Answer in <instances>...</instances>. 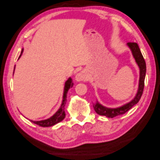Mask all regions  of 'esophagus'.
Instances as JSON below:
<instances>
[{"instance_id": "obj_1", "label": "esophagus", "mask_w": 160, "mask_h": 160, "mask_svg": "<svg viewBox=\"0 0 160 160\" xmlns=\"http://www.w3.org/2000/svg\"><path fill=\"white\" fill-rule=\"evenodd\" d=\"M76 80L77 81V82H82V81H86L88 79V77L87 75L85 74V72H81L78 73V74H77L76 76Z\"/></svg>"}]
</instances>
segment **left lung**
Instances as JSON below:
<instances>
[{
    "mask_svg": "<svg viewBox=\"0 0 160 160\" xmlns=\"http://www.w3.org/2000/svg\"><path fill=\"white\" fill-rule=\"evenodd\" d=\"M128 45L131 49L132 52L133 57L135 59L136 62L138 66L140 67V82H139V88L135 97L132 101L130 103L124 105L120 108H108L106 107H104L99 103H96L93 104V108L95 111L97 112L100 116H105L108 118H114L120 115H122L128 112L130 109H131L135 104H137L139 102L141 96L142 95L144 86H145V74H146V64L145 61L144 59V57L141 53L139 46L136 42H128Z\"/></svg>",
    "mask_w": 160,
    "mask_h": 160,
    "instance_id": "8db88e82",
    "label": "left lung"
}]
</instances>
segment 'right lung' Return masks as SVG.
Here are the masks:
<instances>
[{
  "instance_id": "add662e5",
  "label": "right lung",
  "mask_w": 160,
  "mask_h": 160,
  "mask_svg": "<svg viewBox=\"0 0 160 160\" xmlns=\"http://www.w3.org/2000/svg\"><path fill=\"white\" fill-rule=\"evenodd\" d=\"M23 52V49H22V52H21V54H22ZM21 54L19 57V58L21 56ZM74 83L72 82V79L71 78H69L68 79L66 83H65V86H64V96H63V101H62V103L61 105V107L57 111L55 114L53 116H52L49 118L47 119V120H40V121H33V120H31L33 123H35L36 125H39V126L41 127H50L52 126V125H55L58 122H61L62 120L64 119L65 118V112H64V106L65 104H66L67 102V92L69 90L70 88H72Z\"/></svg>"
}]
</instances>
